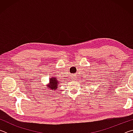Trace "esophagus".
<instances>
[{"mask_svg": "<svg viewBox=\"0 0 133 133\" xmlns=\"http://www.w3.org/2000/svg\"><path fill=\"white\" fill-rule=\"evenodd\" d=\"M71 77L73 78V80H75V78L76 77V76L75 75H71Z\"/></svg>", "mask_w": 133, "mask_h": 133, "instance_id": "esophagus-1", "label": "esophagus"}]
</instances>
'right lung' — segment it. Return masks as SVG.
Instances as JSON below:
<instances>
[{"mask_svg":"<svg viewBox=\"0 0 133 133\" xmlns=\"http://www.w3.org/2000/svg\"><path fill=\"white\" fill-rule=\"evenodd\" d=\"M58 81L56 78H51L50 80V85H49V88L52 90H56L57 86Z\"/></svg>","mask_w":133,"mask_h":133,"instance_id":"add662e5","label":"right lung"}]
</instances>
